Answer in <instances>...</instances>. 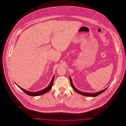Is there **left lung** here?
<instances>
[{
	"label": "left lung",
	"mask_w": 126,
	"mask_h": 126,
	"mask_svg": "<svg viewBox=\"0 0 126 126\" xmlns=\"http://www.w3.org/2000/svg\"><path fill=\"white\" fill-rule=\"evenodd\" d=\"M70 84H71V85L72 87V88L76 91V92H77L78 94H80L81 95H84V96H91V97H95V96H98V95L100 94H102V93H104V91L108 88L107 87V88L104 89V90H102L101 91H98V92H97V93H83V92H81V91H79L78 90V89H77L74 86L73 84V82L72 81V79L71 78V77H70Z\"/></svg>",
	"instance_id": "left-lung-1"
}]
</instances>
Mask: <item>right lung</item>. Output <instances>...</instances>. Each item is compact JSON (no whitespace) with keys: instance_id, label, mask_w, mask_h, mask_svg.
<instances>
[{"instance_id":"right-lung-1","label":"right lung","mask_w":126,"mask_h":126,"mask_svg":"<svg viewBox=\"0 0 126 126\" xmlns=\"http://www.w3.org/2000/svg\"><path fill=\"white\" fill-rule=\"evenodd\" d=\"M54 77H55V76L54 75L52 80H51V81L50 83V84L47 87H46L45 89L42 90H40V91H37V92H31V91H27L25 89H24L23 88H22L21 87H19L18 85H17L19 87V88H20L22 91H24V92H25L27 94L29 95H30V96H38V95H42V94H44L46 93H47V92H48V91L51 89L52 86H53V82H54Z\"/></svg>"}]
</instances>
